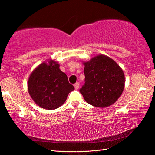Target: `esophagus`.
<instances>
[{"instance_id": "obj_1", "label": "esophagus", "mask_w": 155, "mask_h": 155, "mask_svg": "<svg viewBox=\"0 0 155 155\" xmlns=\"http://www.w3.org/2000/svg\"><path fill=\"white\" fill-rule=\"evenodd\" d=\"M74 87L76 90L78 89V88H79V83H76L74 84Z\"/></svg>"}]
</instances>
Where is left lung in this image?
Segmentation results:
<instances>
[{
  "mask_svg": "<svg viewBox=\"0 0 155 155\" xmlns=\"http://www.w3.org/2000/svg\"><path fill=\"white\" fill-rule=\"evenodd\" d=\"M84 64L85 83L80 93L87 103L100 108L114 103L124 87V75L121 68L113 59L103 54Z\"/></svg>",
  "mask_w": 155,
  "mask_h": 155,
  "instance_id": "1",
  "label": "left lung"
}]
</instances>
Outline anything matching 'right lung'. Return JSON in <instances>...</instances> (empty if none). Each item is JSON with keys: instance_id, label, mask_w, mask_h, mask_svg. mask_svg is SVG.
Masks as SVG:
<instances>
[{"instance_id": "add662e5", "label": "right lung", "mask_w": 155, "mask_h": 155, "mask_svg": "<svg viewBox=\"0 0 155 155\" xmlns=\"http://www.w3.org/2000/svg\"><path fill=\"white\" fill-rule=\"evenodd\" d=\"M74 89L67 76L54 61L41 64L32 72L28 81V91L32 100L47 110L61 107Z\"/></svg>"}]
</instances>
